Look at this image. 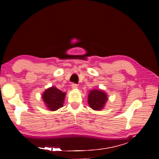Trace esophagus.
Wrapping results in <instances>:
<instances>
[{
    "instance_id": "esophagus-1",
    "label": "esophagus",
    "mask_w": 159,
    "mask_h": 159,
    "mask_svg": "<svg viewBox=\"0 0 159 159\" xmlns=\"http://www.w3.org/2000/svg\"><path fill=\"white\" fill-rule=\"evenodd\" d=\"M71 88L73 89H76L77 88H78V85L75 84H71Z\"/></svg>"
}]
</instances>
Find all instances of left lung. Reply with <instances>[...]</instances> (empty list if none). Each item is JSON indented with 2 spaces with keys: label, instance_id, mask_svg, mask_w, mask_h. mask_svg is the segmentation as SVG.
<instances>
[{
  "label": "left lung",
  "instance_id": "obj_1",
  "mask_svg": "<svg viewBox=\"0 0 159 159\" xmlns=\"http://www.w3.org/2000/svg\"><path fill=\"white\" fill-rule=\"evenodd\" d=\"M107 100V95L103 90L93 89L89 91L88 102L89 107L95 111L102 110Z\"/></svg>",
  "mask_w": 159,
  "mask_h": 159
}]
</instances>
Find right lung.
Returning a JSON list of instances; mask_svg holds the SVG:
<instances>
[{"mask_svg": "<svg viewBox=\"0 0 159 159\" xmlns=\"http://www.w3.org/2000/svg\"><path fill=\"white\" fill-rule=\"evenodd\" d=\"M66 93L58 89L55 86L46 89L42 93V100L48 109L54 111L63 107Z\"/></svg>", "mask_w": 159, "mask_h": 159, "instance_id": "add662e5", "label": "right lung"}]
</instances>
